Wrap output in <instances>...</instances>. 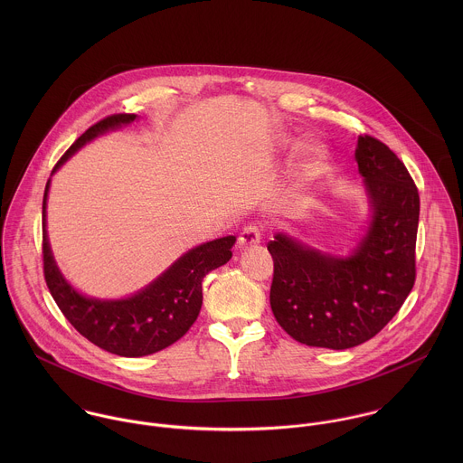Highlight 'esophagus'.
Instances as JSON below:
<instances>
[{
	"label": "esophagus",
	"instance_id": "34e87169",
	"mask_svg": "<svg viewBox=\"0 0 463 463\" xmlns=\"http://www.w3.org/2000/svg\"><path fill=\"white\" fill-rule=\"evenodd\" d=\"M260 239H262V226H259V224H248V226H244V230H242L241 235H239V244H241L242 248H248V246L259 244Z\"/></svg>",
	"mask_w": 463,
	"mask_h": 463
}]
</instances>
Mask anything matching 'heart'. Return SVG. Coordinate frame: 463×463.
<instances>
[{
  "instance_id": "b5f03b06",
  "label": "heart",
  "mask_w": 463,
  "mask_h": 463,
  "mask_svg": "<svg viewBox=\"0 0 463 463\" xmlns=\"http://www.w3.org/2000/svg\"><path fill=\"white\" fill-rule=\"evenodd\" d=\"M323 158H325V153H323V149L321 147H310L308 151H307V164H305V169L307 171H316L319 165H321V162H323Z\"/></svg>"
}]
</instances>
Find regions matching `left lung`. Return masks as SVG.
<instances>
[{
	"mask_svg": "<svg viewBox=\"0 0 463 463\" xmlns=\"http://www.w3.org/2000/svg\"><path fill=\"white\" fill-rule=\"evenodd\" d=\"M354 158L365 178L373 222L347 259L305 248L278 233L270 308L294 340L328 349L367 342L396 316L415 283L419 191L396 153L360 135Z\"/></svg>",
	"mask_w": 463,
	"mask_h": 463,
	"instance_id": "left-lung-1",
	"label": "left lung"
}]
</instances>
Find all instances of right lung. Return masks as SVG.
<instances>
[{"label": "right lung", "instance_id": "obj_1", "mask_svg": "<svg viewBox=\"0 0 463 463\" xmlns=\"http://www.w3.org/2000/svg\"><path fill=\"white\" fill-rule=\"evenodd\" d=\"M135 114H114L85 133L62 155L53 171L90 138L132 123ZM43 199V264L46 285L74 330L94 345L119 356H146L180 340L198 319L203 303V278L232 259L235 237L210 241L185 253L158 279L128 299L99 301L78 294L62 278L46 235V198Z\"/></svg>", "mask_w": 463, "mask_h": 463}]
</instances>
